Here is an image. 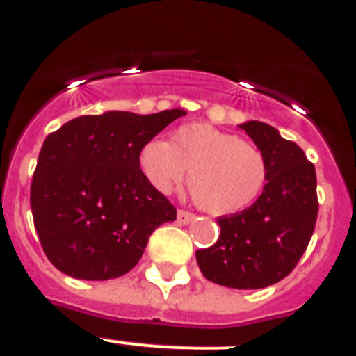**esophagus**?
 <instances>
[{"instance_id": "esophagus-1", "label": "esophagus", "mask_w": 356, "mask_h": 356, "mask_svg": "<svg viewBox=\"0 0 356 356\" xmlns=\"http://www.w3.org/2000/svg\"><path fill=\"white\" fill-rule=\"evenodd\" d=\"M176 216H178V222H180V224H189V222L195 220V214L185 209H178V214H176Z\"/></svg>"}]
</instances>
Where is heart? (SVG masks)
<instances>
[{"label": "heart", "mask_w": 356, "mask_h": 356, "mask_svg": "<svg viewBox=\"0 0 356 356\" xmlns=\"http://www.w3.org/2000/svg\"><path fill=\"white\" fill-rule=\"evenodd\" d=\"M140 169L161 193L180 185L189 171L187 184L196 205L216 216L249 207L267 181V161L258 147L205 123L181 125L167 143H145Z\"/></svg>", "instance_id": "obj_1"}]
</instances>
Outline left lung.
<instances>
[{
	"label": "left lung",
	"mask_w": 356,
	"mask_h": 356,
	"mask_svg": "<svg viewBox=\"0 0 356 356\" xmlns=\"http://www.w3.org/2000/svg\"><path fill=\"white\" fill-rule=\"evenodd\" d=\"M264 152L267 184L260 198L220 216L214 245L196 251L207 280L234 289H262L286 278L305 252L318 216L315 165L295 142L262 122L240 125Z\"/></svg>",
	"instance_id": "1"
}]
</instances>
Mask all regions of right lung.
<instances>
[{"label": "right lung", "instance_id": "1", "mask_svg": "<svg viewBox=\"0 0 356 356\" xmlns=\"http://www.w3.org/2000/svg\"><path fill=\"white\" fill-rule=\"evenodd\" d=\"M185 111L87 114L51 132L31 184L41 248L56 269L108 280L140 262L149 236L176 220L175 205L140 169V151Z\"/></svg>", "mask_w": 356, "mask_h": 356}]
</instances>
